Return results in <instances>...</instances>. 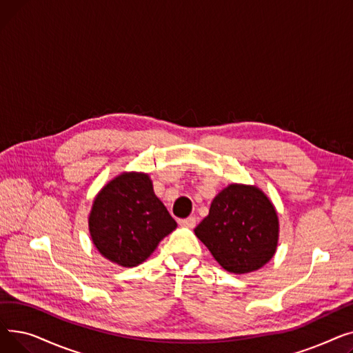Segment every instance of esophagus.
I'll list each match as a JSON object with an SVG mask.
<instances>
[{
  "label": "esophagus",
  "instance_id": "1",
  "mask_svg": "<svg viewBox=\"0 0 353 353\" xmlns=\"http://www.w3.org/2000/svg\"><path fill=\"white\" fill-rule=\"evenodd\" d=\"M179 223H180V226H184V228L193 229V228L196 226V217L190 216V217H188V219H183V220H180Z\"/></svg>",
  "mask_w": 353,
  "mask_h": 353
}]
</instances>
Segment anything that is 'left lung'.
Listing matches in <instances>:
<instances>
[{
	"instance_id": "1",
	"label": "left lung",
	"mask_w": 353,
	"mask_h": 353,
	"mask_svg": "<svg viewBox=\"0 0 353 353\" xmlns=\"http://www.w3.org/2000/svg\"><path fill=\"white\" fill-rule=\"evenodd\" d=\"M194 233L221 268L245 274L263 268L274 256L279 217L262 189L232 183L216 194Z\"/></svg>"
}]
</instances>
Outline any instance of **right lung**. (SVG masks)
I'll return each instance as SVG.
<instances>
[{"mask_svg":"<svg viewBox=\"0 0 353 353\" xmlns=\"http://www.w3.org/2000/svg\"><path fill=\"white\" fill-rule=\"evenodd\" d=\"M177 228L154 194L150 176L123 172L97 193L88 214V230L100 254L123 268H134Z\"/></svg>","mask_w":353,"mask_h":353,"instance_id":"right-lung-1","label":"right lung"}]
</instances>
